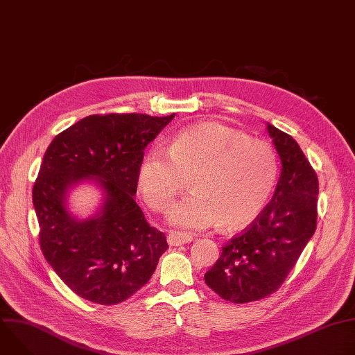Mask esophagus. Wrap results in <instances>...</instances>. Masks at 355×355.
<instances>
[{
    "label": "esophagus",
    "mask_w": 355,
    "mask_h": 355,
    "mask_svg": "<svg viewBox=\"0 0 355 355\" xmlns=\"http://www.w3.org/2000/svg\"><path fill=\"white\" fill-rule=\"evenodd\" d=\"M193 240L192 234L188 233H180V232H170L167 236V241L170 245H181L191 243Z\"/></svg>",
    "instance_id": "esophagus-1"
}]
</instances>
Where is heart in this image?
Listing matches in <instances>:
<instances>
[{"label":"heart","mask_w":355,"mask_h":355,"mask_svg":"<svg viewBox=\"0 0 355 355\" xmlns=\"http://www.w3.org/2000/svg\"><path fill=\"white\" fill-rule=\"evenodd\" d=\"M188 177L191 193L168 212L170 225L187 230L218 223L223 229L243 227L263 211L271 195L275 155L266 141L248 139L240 130L216 122L199 123L177 132L167 153L146 151L136 182L146 204L166 212Z\"/></svg>","instance_id":"heart-1"}]
</instances>
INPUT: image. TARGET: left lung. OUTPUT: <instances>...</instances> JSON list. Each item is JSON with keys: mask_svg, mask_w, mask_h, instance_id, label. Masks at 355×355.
Instances as JSON below:
<instances>
[{"mask_svg": "<svg viewBox=\"0 0 355 355\" xmlns=\"http://www.w3.org/2000/svg\"><path fill=\"white\" fill-rule=\"evenodd\" d=\"M281 159V174L266 209L222 247L205 274L222 299L247 303L275 292L316 230L319 181L296 140L267 123Z\"/></svg>", "mask_w": 355, "mask_h": 355, "instance_id": "1", "label": "left lung"}]
</instances>
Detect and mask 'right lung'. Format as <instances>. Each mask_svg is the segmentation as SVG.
I'll return each instance as SVG.
<instances>
[{
    "instance_id": "right-lung-1",
    "label": "right lung",
    "mask_w": 355,
    "mask_h": 355,
    "mask_svg": "<svg viewBox=\"0 0 355 355\" xmlns=\"http://www.w3.org/2000/svg\"><path fill=\"white\" fill-rule=\"evenodd\" d=\"M175 114L89 115L59 133L43 156L32 199L46 261L78 296L116 305L148 282L168 248L133 196L146 146ZM95 182L105 193L100 211L78 220L67 208L77 183Z\"/></svg>"
}]
</instances>
